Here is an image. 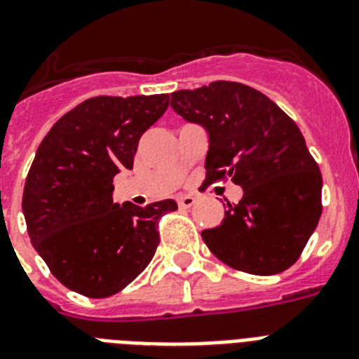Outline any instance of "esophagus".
<instances>
[{
  "mask_svg": "<svg viewBox=\"0 0 359 359\" xmlns=\"http://www.w3.org/2000/svg\"><path fill=\"white\" fill-rule=\"evenodd\" d=\"M177 203H179L180 208H191L197 203V198H195L194 195H180V197L177 198Z\"/></svg>",
  "mask_w": 359,
  "mask_h": 359,
  "instance_id": "esophagus-1",
  "label": "esophagus"
}]
</instances>
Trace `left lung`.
<instances>
[{
    "mask_svg": "<svg viewBox=\"0 0 359 359\" xmlns=\"http://www.w3.org/2000/svg\"><path fill=\"white\" fill-rule=\"evenodd\" d=\"M171 107L208 131L204 184L243 188L203 241L228 266L273 276L296 263L321 217V171L297 123L266 95L239 82L171 93Z\"/></svg>",
    "mask_w": 359,
    "mask_h": 359,
    "instance_id": "1",
    "label": "left lung"
}]
</instances>
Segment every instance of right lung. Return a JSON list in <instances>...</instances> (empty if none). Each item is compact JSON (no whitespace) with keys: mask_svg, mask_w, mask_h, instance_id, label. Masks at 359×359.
<instances>
[{"mask_svg":"<svg viewBox=\"0 0 359 359\" xmlns=\"http://www.w3.org/2000/svg\"><path fill=\"white\" fill-rule=\"evenodd\" d=\"M168 105V95L95 96L63 114L41 140L21 208L32 246L69 290L113 296L155 255L158 221L177 203L118 206L113 179L133 168L138 140Z\"/></svg>","mask_w":359,"mask_h":359,"instance_id":"add662e5","label":"right lung"}]
</instances>
